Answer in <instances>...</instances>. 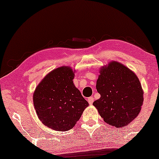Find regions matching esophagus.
I'll list each match as a JSON object with an SVG mask.
<instances>
[{"label": "esophagus", "mask_w": 159, "mask_h": 159, "mask_svg": "<svg viewBox=\"0 0 159 159\" xmlns=\"http://www.w3.org/2000/svg\"><path fill=\"white\" fill-rule=\"evenodd\" d=\"M88 101L89 104H90V105H92L93 103V101H94V98H93V97L88 98Z\"/></svg>", "instance_id": "obj_1"}]
</instances>
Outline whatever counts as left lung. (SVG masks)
<instances>
[{
    "label": "left lung",
    "mask_w": 159,
    "mask_h": 159,
    "mask_svg": "<svg viewBox=\"0 0 159 159\" xmlns=\"http://www.w3.org/2000/svg\"><path fill=\"white\" fill-rule=\"evenodd\" d=\"M96 89L101 98L93 104L108 125L125 127L140 114L143 103L140 80L121 63L111 61L101 67Z\"/></svg>",
    "instance_id": "obj_1"
}]
</instances>
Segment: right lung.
Instances as JSON below:
<instances>
[{
    "label": "right lung",
    "mask_w": 159,
    "mask_h": 159,
    "mask_svg": "<svg viewBox=\"0 0 159 159\" xmlns=\"http://www.w3.org/2000/svg\"><path fill=\"white\" fill-rule=\"evenodd\" d=\"M74 77L71 67H58L43 78L34 92L33 103L39 119L53 130L71 129L89 106L74 84Z\"/></svg>",
    "instance_id": "obj_1"
}]
</instances>
